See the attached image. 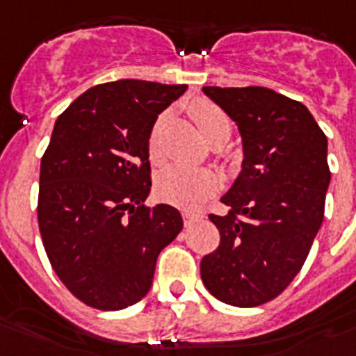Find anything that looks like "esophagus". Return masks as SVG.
Segmentation results:
<instances>
[{"label": "esophagus", "mask_w": 356, "mask_h": 356, "mask_svg": "<svg viewBox=\"0 0 356 356\" xmlns=\"http://www.w3.org/2000/svg\"><path fill=\"white\" fill-rule=\"evenodd\" d=\"M183 218L186 225H192L195 222H201L203 220V212L197 211H183Z\"/></svg>", "instance_id": "obj_1"}]
</instances>
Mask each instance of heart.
Listing matches in <instances>:
<instances>
[{
	"label": "heart",
	"instance_id": "1",
	"mask_svg": "<svg viewBox=\"0 0 356 356\" xmlns=\"http://www.w3.org/2000/svg\"><path fill=\"white\" fill-rule=\"evenodd\" d=\"M192 116L201 134L211 144H223L233 133V123L229 116L214 103L201 99L192 107ZM166 120L168 114H161L151 127L147 145H149V155L153 161H156L162 153V131H164ZM218 186H220V179L214 172L183 166V164H172L164 168L161 175L156 177L159 197L172 205L184 207V209L200 205L205 197L216 192Z\"/></svg>",
	"mask_w": 356,
	"mask_h": 356
}]
</instances>
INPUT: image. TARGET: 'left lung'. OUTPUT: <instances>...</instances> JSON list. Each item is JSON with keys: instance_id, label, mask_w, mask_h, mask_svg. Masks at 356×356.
<instances>
[{"instance_id": "8db88e82", "label": "left lung", "mask_w": 356, "mask_h": 356, "mask_svg": "<svg viewBox=\"0 0 356 356\" xmlns=\"http://www.w3.org/2000/svg\"><path fill=\"white\" fill-rule=\"evenodd\" d=\"M236 123L242 170L211 214L220 245L201 260L209 292L233 307H259L298 275L320 231L331 183L327 136L303 103L262 86H203Z\"/></svg>"}]
</instances>
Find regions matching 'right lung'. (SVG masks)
Here are the masks:
<instances>
[{"instance_id": "add662e5", "label": "right lung", "mask_w": 356, "mask_h": 356, "mask_svg": "<svg viewBox=\"0 0 356 356\" xmlns=\"http://www.w3.org/2000/svg\"><path fill=\"white\" fill-rule=\"evenodd\" d=\"M186 85L120 79L92 86L55 122L40 162L38 227L64 286L122 310L149 292L156 257L183 229L172 205L144 207L149 133Z\"/></svg>"}]
</instances>
